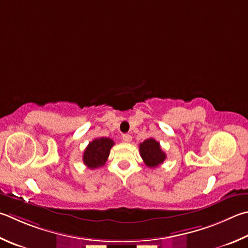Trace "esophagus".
Wrapping results in <instances>:
<instances>
[{"label": "esophagus", "mask_w": 248, "mask_h": 248, "mask_svg": "<svg viewBox=\"0 0 248 248\" xmlns=\"http://www.w3.org/2000/svg\"><path fill=\"white\" fill-rule=\"evenodd\" d=\"M123 141L125 143H130L132 141V137L130 134H124L123 136Z\"/></svg>", "instance_id": "34e87169"}]
</instances>
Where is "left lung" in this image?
Returning <instances> with one entry per match:
<instances>
[{
    "label": "left lung",
    "instance_id": "8db88e82",
    "mask_svg": "<svg viewBox=\"0 0 248 248\" xmlns=\"http://www.w3.org/2000/svg\"><path fill=\"white\" fill-rule=\"evenodd\" d=\"M140 154L144 163L150 168L158 167L166 159V154L161 150L159 142L154 139H147L140 144Z\"/></svg>",
    "mask_w": 248,
    "mask_h": 248
}]
</instances>
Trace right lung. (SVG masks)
Returning <instances> with one entry per match:
<instances>
[{
  "mask_svg": "<svg viewBox=\"0 0 248 248\" xmlns=\"http://www.w3.org/2000/svg\"><path fill=\"white\" fill-rule=\"evenodd\" d=\"M114 144V141L109 138L94 139L83 153V164L90 169L102 167L108 158L110 148Z\"/></svg>",
  "mask_w": 248,
  "mask_h": 248,
  "instance_id": "1",
  "label": "right lung"
}]
</instances>
